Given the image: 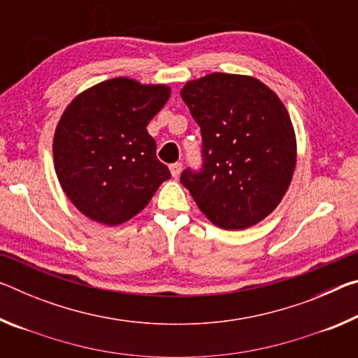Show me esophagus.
<instances>
[{
    "instance_id": "esophagus-1",
    "label": "esophagus",
    "mask_w": 358,
    "mask_h": 358,
    "mask_svg": "<svg viewBox=\"0 0 358 358\" xmlns=\"http://www.w3.org/2000/svg\"><path fill=\"white\" fill-rule=\"evenodd\" d=\"M181 169H183V164H181V162H173V164H171V173L173 175L175 178H177L180 175Z\"/></svg>"
}]
</instances>
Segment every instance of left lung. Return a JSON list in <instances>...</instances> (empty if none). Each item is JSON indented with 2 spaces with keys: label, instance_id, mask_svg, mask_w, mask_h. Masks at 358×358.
Masks as SVG:
<instances>
[{
  "label": "left lung",
  "instance_id": "obj_1",
  "mask_svg": "<svg viewBox=\"0 0 358 358\" xmlns=\"http://www.w3.org/2000/svg\"><path fill=\"white\" fill-rule=\"evenodd\" d=\"M180 94L202 136V167H187L180 181L217 227L241 230L262 221L295 169L286 107L257 78L222 72L187 82Z\"/></svg>",
  "mask_w": 358,
  "mask_h": 358
}]
</instances>
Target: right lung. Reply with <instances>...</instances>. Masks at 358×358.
Wrapping results in <instances>:
<instances>
[{"mask_svg": "<svg viewBox=\"0 0 358 358\" xmlns=\"http://www.w3.org/2000/svg\"><path fill=\"white\" fill-rule=\"evenodd\" d=\"M169 96L166 85L117 77L78 94L64 110L53 137L57 177L90 220L126 222L171 178L147 131Z\"/></svg>", "mask_w": 358, "mask_h": 358, "instance_id": "add662e5", "label": "right lung"}]
</instances>
